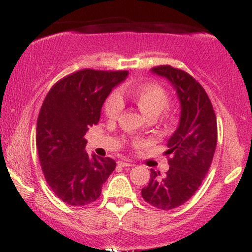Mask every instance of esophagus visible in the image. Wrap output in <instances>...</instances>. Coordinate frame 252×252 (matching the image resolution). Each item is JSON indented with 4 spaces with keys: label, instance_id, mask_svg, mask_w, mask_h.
I'll return each instance as SVG.
<instances>
[{
    "label": "esophagus",
    "instance_id": "1",
    "mask_svg": "<svg viewBox=\"0 0 252 252\" xmlns=\"http://www.w3.org/2000/svg\"><path fill=\"white\" fill-rule=\"evenodd\" d=\"M118 164L120 166L123 167H130V166H134L133 163H130V161H127V160H119Z\"/></svg>",
    "mask_w": 252,
    "mask_h": 252
}]
</instances>
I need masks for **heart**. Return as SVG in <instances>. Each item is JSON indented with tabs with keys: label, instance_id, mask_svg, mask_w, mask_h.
<instances>
[{
	"label": "heart",
	"instance_id": "obj_1",
	"mask_svg": "<svg viewBox=\"0 0 252 252\" xmlns=\"http://www.w3.org/2000/svg\"><path fill=\"white\" fill-rule=\"evenodd\" d=\"M134 103L147 117L158 116L168 105L170 95L163 86L144 84L129 91ZM123 110V99L119 93H112L104 103V113L110 119H116Z\"/></svg>",
	"mask_w": 252,
	"mask_h": 252
}]
</instances>
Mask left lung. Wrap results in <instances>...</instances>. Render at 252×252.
<instances>
[{
    "label": "left lung",
    "instance_id": "left-lung-1",
    "mask_svg": "<svg viewBox=\"0 0 252 252\" xmlns=\"http://www.w3.org/2000/svg\"><path fill=\"white\" fill-rule=\"evenodd\" d=\"M151 72L173 86L181 115L178 128L167 142L170 168L165 175L150 170L142 197L155 208L171 210L187 202L208 174L217 147V118L204 88L187 72L170 65L153 67Z\"/></svg>",
    "mask_w": 252,
    "mask_h": 252
}]
</instances>
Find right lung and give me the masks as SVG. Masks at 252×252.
Listing matches in <instances>:
<instances>
[{"label": "right lung", "mask_w": 252, "mask_h": 252, "mask_svg": "<svg viewBox=\"0 0 252 252\" xmlns=\"http://www.w3.org/2000/svg\"><path fill=\"white\" fill-rule=\"evenodd\" d=\"M127 71L85 68L53 86L36 123V148L47 184L66 204L87 205L99 197L116 168L109 157L88 155L85 134L96 125L105 98Z\"/></svg>", "instance_id": "obj_1"}]
</instances>
